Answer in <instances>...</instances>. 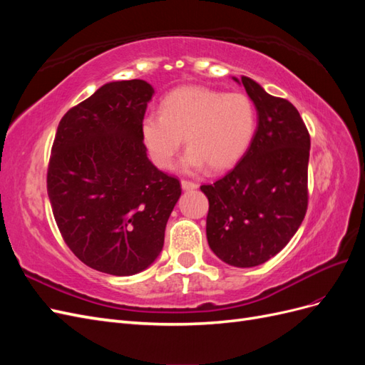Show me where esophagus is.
<instances>
[{
    "instance_id": "esophagus-1",
    "label": "esophagus",
    "mask_w": 365,
    "mask_h": 365,
    "mask_svg": "<svg viewBox=\"0 0 365 365\" xmlns=\"http://www.w3.org/2000/svg\"><path fill=\"white\" fill-rule=\"evenodd\" d=\"M181 187H182V190H195V189H197V184L192 182V181L182 180L181 181Z\"/></svg>"
}]
</instances>
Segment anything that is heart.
<instances>
[{"label": "heart", "instance_id": "1", "mask_svg": "<svg viewBox=\"0 0 365 365\" xmlns=\"http://www.w3.org/2000/svg\"><path fill=\"white\" fill-rule=\"evenodd\" d=\"M256 128V106L245 93L189 85L163 98L161 114L141 120V137L160 169L172 168L185 137L189 150L181 165L192 173L205 164L212 170L231 168L250 149Z\"/></svg>", "mask_w": 365, "mask_h": 365}]
</instances>
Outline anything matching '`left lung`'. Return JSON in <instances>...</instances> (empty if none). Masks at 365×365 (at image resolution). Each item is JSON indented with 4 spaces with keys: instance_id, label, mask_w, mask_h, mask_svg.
Returning <instances> with one entry per match:
<instances>
[{
    "instance_id": "1",
    "label": "left lung",
    "mask_w": 365,
    "mask_h": 365,
    "mask_svg": "<svg viewBox=\"0 0 365 365\" xmlns=\"http://www.w3.org/2000/svg\"><path fill=\"white\" fill-rule=\"evenodd\" d=\"M233 79L256 106V134L235 169L201 190L210 248L231 267L251 268L280 252L303 222L311 137L291 102L247 76Z\"/></svg>"
}]
</instances>
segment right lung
Here are the masks:
<instances>
[{"label":"right lung","instance_id":"right-lung-1","mask_svg":"<svg viewBox=\"0 0 365 365\" xmlns=\"http://www.w3.org/2000/svg\"><path fill=\"white\" fill-rule=\"evenodd\" d=\"M153 88L109 82L62 117L51 148L47 192L74 256L111 275L155 262L181 196L180 181L150 163L141 137Z\"/></svg>","mask_w":365,"mask_h":365}]
</instances>
